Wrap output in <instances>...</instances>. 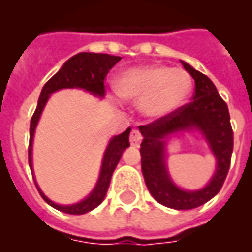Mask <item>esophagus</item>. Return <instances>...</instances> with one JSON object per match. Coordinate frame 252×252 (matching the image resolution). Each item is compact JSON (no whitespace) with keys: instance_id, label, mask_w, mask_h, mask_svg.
I'll use <instances>...</instances> for the list:
<instances>
[{"instance_id":"obj_1","label":"esophagus","mask_w":252,"mask_h":252,"mask_svg":"<svg viewBox=\"0 0 252 252\" xmlns=\"http://www.w3.org/2000/svg\"><path fill=\"white\" fill-rule=\"evenodd\" d=\"M141 140H142V136L137 129H133L132 132H130V136H129L130 145L137 148V146H140V144H141Z\"/></svg>"}]
</instances>
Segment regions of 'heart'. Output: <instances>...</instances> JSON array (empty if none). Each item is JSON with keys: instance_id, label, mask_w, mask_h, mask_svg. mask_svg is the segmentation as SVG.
<instances>
[{"instance_id": "1", "label": "heart", "mask_w": 252, "mask_h": 252, "mask_svg": "<svg viewBox=\"0 0 252 252\" xmlns=\"http://www.w3.org/2000/svg\"><path fill=\"white\" fill-rule=\"evenodd\" d=\"M192 78L184 69L165 65H144L128 69L115 81L120 99L138 102L145 116L162 119L176 112L187 102Z\"/></svg>"}]
</instances>
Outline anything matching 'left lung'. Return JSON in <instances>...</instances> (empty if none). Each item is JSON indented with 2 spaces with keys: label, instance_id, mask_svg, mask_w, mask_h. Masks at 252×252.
Masks as SVG:
<instances>
[{
  "label": "left lung",
  "instance_id": "left-lung-1",
  "mask_svg": "<svg viewBox=\"0 0 252 252\" xmlns=\"http://www.w3.org/2000/svg\"><path fill=\"white\" fill-rule=\"evenodd\" d=\"M195 81L192 102L166 118L148 126L141 132V170L146 187L158 203L184 211L203 205L215 197L222 187L230 167L233 153V129L226 103L220 96L215 84L205 74L180 61ZM199 130L216 158L215 174L203 189L187 191L172 182L165 165V138L183 131Z\"/></svg>",
  "mask_w": 252,
  "mask_h": 252
}]
</instances>
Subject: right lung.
<instances>
[{
  "label": "right lung",
  "instance_id": "add662e5",
  "mask_svg": "<svg viewBox=\"0 0 252 252\" xmlns=\"http://www.w3.org/2000/svg\"><path fill=\"white\" fill-rule=\"evenodd\" d=\"M120 60H122V57L111 56L107 53H77L70 57L61 66L60 70L43 86L39 100H37L36 110L33 112L32 118H31V124H30L29 163L32 174L33 134H35V129H36L41 112L44 110L51 94L57 90H61V89H84L85 91H89L95 96L103 98L104 96V78H106L107 73L112 69V66ZM129 133L130 128H128L122 134H118L111 138L107 145L106 152H104V156H103L102 167H100L98 182L95 184L94 189L89 193V196H86V199L81 200L78 203L70 204V205H60V204L53 203L52 200H49L39 188L36 180H35V175H33V182L36 184L37 191L44 199L45 203L49 204L57 211L64 212L68 215H84V213H87L98 207L106 197L111 176L122 158L123 152L129 146Z\"/></svg>",
  "mask_w": 252,
  "mask_h": 252
}]
</instances>
